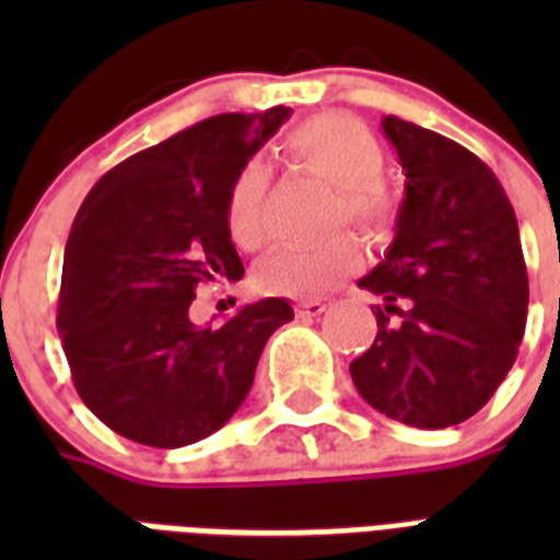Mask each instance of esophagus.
<instances>
[{
	"mask_svg": "<svg viewBox=\"0 0 560 560\" xmlns=\"http://www.w3.org/2000/svg\"><path fill=\"white\" fill-rule=\"evenodd\" d=\"M328 311L323 299H305V302H299L296 305V314L299 316H323Z\"/></svg>",
	"mask_w": 560,
	"mask_h": 560,
	"instance_id": "1",
	"label": "esophagus"
}]
</instances>
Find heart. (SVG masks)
<instances>
[{"label": "heart", "mask_w": 560, "mask_h": 560, "mask_svg": "<svg viewBox=\"0 0 560 560\" xmlns=\"http://www.w3.org/2000/svg\"><path fill=\"white\" fill-rule=\"evenodd\" d=\"M288 151L307 171L337 186V220H349L366 232H381L392 220V197L381 183L383 148L366 125L340 113L302 121L288 136ZM264 188L267 168L258 160L244 162L226 191V232L241 249L264 244ZM360 249L351 235H337L323 246H288L264 258L255 284L272 296H316L346 272L354 270Z\"/></svg>", "instance_id": "obj_1"}]
</instances>
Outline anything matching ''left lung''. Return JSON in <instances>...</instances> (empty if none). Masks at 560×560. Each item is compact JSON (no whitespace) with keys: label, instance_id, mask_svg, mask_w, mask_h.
Listing matches in <instances>:
<instances>
[{"label":"left lung","instance_id":"8db88e82","mask_svg":"<svg viewBox=\"0 0 560 560\" xmlns=\"http://www.w3.org/2000/svg\"><path fill=\"white\" fill-rule=\"evenodd\" d=\"M381 127L404 168V202L383 261L358 281L383 307L349 372L377 412L442 430L486 407L517 358L529 311L521 229L468 148L395 116Z\"/></svg>","mask_w":560,"mask_h":560}]
</instances>
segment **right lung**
Returning a JSON list of instances; mask_svg holds the SVG:
<instances>
[{"label": "right lung", "mask_w": 560, "mask_h": 560, "mask_svg": "<svg viewBox=\"0 0 560 560\" xmlns=\"http://www.w3.org/2000/svg\"><path fill=\"white\" fill-rule=\"evenodd\" d=\"M290 113H223L133 153L74 218L57 331L83 404L130 442L171 451L220 430L270 334L293 319L288 299L244 305L223 325L188 319L200 281L244 276L226 191Z\"/></svg>", "instance_id": "right-lung-1"}]
</instances>
